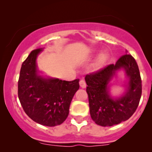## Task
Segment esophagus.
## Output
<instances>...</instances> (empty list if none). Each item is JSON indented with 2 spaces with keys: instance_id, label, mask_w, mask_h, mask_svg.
I'll return each instance as SVG.
<instances>
[{
  "instance_id": "esophagus-1",
  "label": "esophagus",
  "mask_w": 152,
  "mask_h": 152,
  "mask_svg": "<svg viewBox=\"0 0 152 152\" xmlns=\"http://www.w3.org/2000/svg\"><path fill=\"white\" fill-rule=\"evenodd\" d=\"M79 84H80V86L83 88H85L86 87V83L83 79H81V81H79Z\"/></svg>"
}]
</instances>
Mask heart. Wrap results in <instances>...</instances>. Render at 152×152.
I'll list each match as a JSON object with an SVG mask.
<instances>
[{
  "label": "heart",
  "mask_w": 152,
  "mask_h": 152,
  "mask_svg": "<svg viewBox=\"0 0 152 152\" xmlns=\"http://www.w3.org/2000/svg\"><path fill=\"white\" fill-rule=\"evenodd\" d=\"M107 59V55L106 53H103L102 54L99 55V56L98 57V59L96 61V66H101L104 64V62L106 61V60Z\"/></svg>",
  "instance_id": "b5f03b06"
}]
</instances>
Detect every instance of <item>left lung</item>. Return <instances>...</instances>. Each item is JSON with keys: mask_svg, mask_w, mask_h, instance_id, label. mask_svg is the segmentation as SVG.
<instances>
[{"mask_svg": "<svg viewBox=\"0 0 152 152\" xmlns=\"http://www.w3.org/2000/svg\"><path fill=\"white\" fill-rule=\"evenodd\" d=\"M121 70L125 71L127 79L125 91L119 97H114L110 94V83ZM85 81L88 86L91 117L96 124L102 126L118 124L129 119L137 110L142 96V80L132 56H122L116 64L86 75Z\"/></svg>", "mask_w": 152, "mask_h": 152, "instance_id": "8db88e82", "label": "left lung"}]
</instances>
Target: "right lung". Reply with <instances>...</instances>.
I'll return each mask as SVG.
<instances>
[{"label":"right lung","instance_id":"obj_1","mask_svg":"<svg viewBox=\"0 0 152 152\" xmlns=\"http://www.w3.org/2000/svg\"><path fill=\"white\" fill-rule=\"evenodd\" d=\"M43 48L31 52L22 64L18 84V95L26 114L43 126L60 125L69 116V107L79 88V80L62 81L40 74L38 56Z\"/></svg>","mask_w":152,"mask_h":152}]
</instances>
